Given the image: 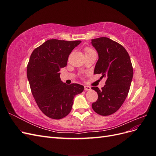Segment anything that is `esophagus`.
<instances>
[{
    "label": "esophagus",
    "instance_id": "34e87169",
    "mask_svg": "<svg viewBox=\"0 0 156 156\" xmlns=\"http://www.w3.org/2000/svg\"><path fill=\"white\" fill-rule=\"evenodd\" d=\"M84 90H86V91L90 90L91 89V88L90 87H88V86H84Z\"/></svg>",
    "mask_w": 156,
    "mask_h": 156
}]
</instances>
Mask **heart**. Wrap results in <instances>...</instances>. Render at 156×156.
Masks as SVG:
<instances>
[{
	"mask_svg": "<svg viewBox=\"0 0 156 156\" xmlns=\"http://www.w3.org/2000/svg\"><path fill=\"white\" fill-rule=\"evenodd\" d=\"M93 51H95L92 49V48H89V47H87V48H84V53H85V54L92 53V52H93Z\"/></svg>",
	"mask_w": 156,
	"mask_h": 156,
	"instance_id": "obj_1",
	"label": "heart"
}]
</instances>
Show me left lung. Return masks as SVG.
<instances>
[{"instance_id": "1", "label": "left lung", "mask_w": 156, "mask_h": 156, "mask_svg": "<svg viewBox=\"0 0 156 156\" xmlns=\"http://www.w3.org/2000/svg\"><path fill=\"white\" fill-rule=\"evenodd\" d=\"M92 45L98 53L99 59L94 74L105 78V85L97 92L98 98L92 104L98 115L108 116L116 112L123 104L128 94L133 75L129 55L123 46L106 37L92 40Z\"/></svg>"}]
</instances>
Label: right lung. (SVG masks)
<instances>
[{
  "label": "right lung",
  "mask_w": 156,
  "mask_h": 156,
  "mask_svg": "<svg viewBox=\"0 0 156 156\" xmlns=\"http://www.w3.org/2000/svg\"><path fill=\"white\" fill-rule=\"evenodd\" d=\"M81 42L49 40L30 55L27 73L31 92L40 109L51 119L66 116L72 110L75 96L84 90L79 84L62 83L59 72L66 66L71 52Z\"/></svg>",
  "instance_id": "obj_1"
}]
</instances>
